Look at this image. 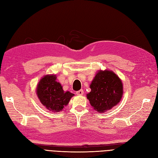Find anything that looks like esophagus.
Returning a JSON list of instances; mask_svg holds the SVG:
<instances>
[{
	"label": "esophagus",
	"instance_id": "34e87169",
	"mask_svg": "<svg viewBox=\"0 0 158 158\" xmlns=\"http://www.w3.org/2000/svg\"><path fill=\"white\" fill-rule=\"evenodd\" d=\"M76 94L78 95H82L84 94V91H83V89H80V90L77 91Z\"/></svg>",
	"mask_w": 158,
	"mask_h": 158
}]
</instances>
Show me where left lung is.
<instances>
[{"instance_id":"left-lung-1","label":"left lung","mask_w":158,"mask_h":158,"mask_svg":"<svg viewBox=\"0 0 158 158\" xmlns=\"http://www.w3.org/2000/svg\"><path fill=\"white\" fill-rule=\"evenodd\" d=\"M87 98L94 109L103 113L121 101L123 93L121 80L112 71H99L90 84Z\"/></svg>"}]
</instances>
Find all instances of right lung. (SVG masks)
<instances>
[{"mask_svg":"<svg viewBox=\"0 0 158 158\" xmlns=\"http://www.w3.org/2000/svg\"><path fill=\"white\" fill-rule=\"evenodd\" d=\"M37 94L41 103L47 109L54 112L62 111L74 95L70 92H64L54 75L45 76L40 80L37 85Z\"/></svg>","mask_w":158,"mask_h":158,"instance_id":"add662e5","label":"right lung"}]
</instances>
